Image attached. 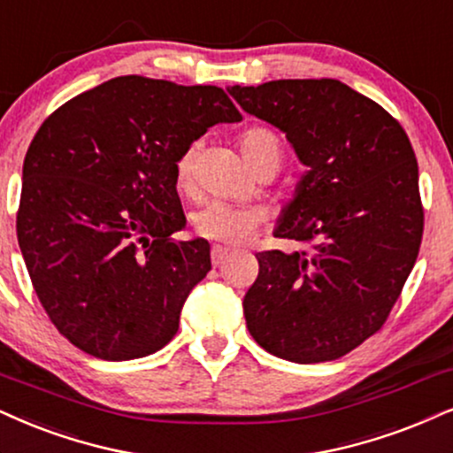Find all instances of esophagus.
<instances>
[{"label": "esophagus", "mask_w": 453, "mask_h": 453, "mask_svg": "<svg viewBox=\"0 0 453 453\" xmlns=\"http://www.w3.org/2000/svg\"><path fill=\"white\" fill-rule=\"evenodd\" d=\"M228 256H231V250L222 248V245H214V248H211V265L214 266L225 265V260L228 258Z\"/></svg>", "instance_id": "esophagus-1"}]
</instances>
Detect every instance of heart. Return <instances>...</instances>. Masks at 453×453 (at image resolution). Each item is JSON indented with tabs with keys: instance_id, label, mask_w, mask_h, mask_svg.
Wrapping results in <instances>:
<instances>
[{
	"instance_id": "b5f03b06",
	"label": "heart",
	"mask_w": 453,
	"mask_h": 453,
	"mask_svg": "<svg viewBox=\"0 0 453 453\" xmlns=\"http://www.w3.org/2000/svg\"><path fill=\"white\" fill-rule=\"evenodd\" d=\"M239 149H242L243 159L248 161L250 167L266 155H277L281 159V142H279L277 134L266 130V127L245 130L239 138ZM195 153H197V144H191L182 150V155L176 161V180L180 187H188V182H191ZM262 222H265L262 210L231 205L225 201H210L193 216L197 235L225 245L248 243L258 233Z\"/></svg>"
}]
</instances>
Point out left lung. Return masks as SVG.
Masks as SVG:
<instances>
[{"mask_svg":"<svg viewBox=\"0 0 453 453\" xmlns=\"http://www.w3.org/2000/svg\"><path fill=\"white\" fill-rule=\"evenodd\" d=\"M226 90L286 134L306 165L273 235L317 242L312 252L256 254L245 323L281 359H338L382 327L416 265L424 211L414 149L397 119L338 80Z\"/></svg>","mask_w":453,"mask_h":453,"instance_id":"left-lung-1","label":"left lung"}]
</instances>
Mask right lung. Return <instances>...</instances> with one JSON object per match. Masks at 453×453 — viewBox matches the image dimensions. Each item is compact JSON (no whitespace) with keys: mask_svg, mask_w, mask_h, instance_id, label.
<instances>
[{"mask_svg":"<svg viewBox=\"0 0 453 453\" xmlns=\"http://www.w3.org/2000/svg\"><path fill=\"white\" fill-rule=\"evenodd\" d=\"M242 113L222 88L115 77L43 121L22 165L16 233L35 294L63 336L104 361L147 357L174 338L211 269L187 226L176 161Z\"/></svg>","mask_w":453,"mask_h":453,"instance_id":"add662e5","label":"right lung"}]
</instances>
